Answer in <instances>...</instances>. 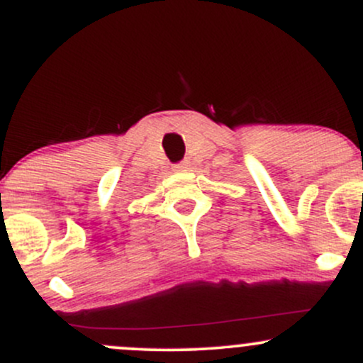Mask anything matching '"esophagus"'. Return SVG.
Listing matches in <instances>:
<instances>
[{"mask_svg":"<svg viewBox=\"0 0 363 363\" xmlns=\"http://www.w3.org/2000/svg\"><path fill=\"white\" fill-rule=\"evenodd\" d=\"M187 169H189V162L187 160H182V162H179V164L174 165V170H176V172H184V170H187Z\"/></svg>","mask_w":363,"mask_h":363,"instance_id":"esophagus-1","label":"esophagus"}]
</instances>
